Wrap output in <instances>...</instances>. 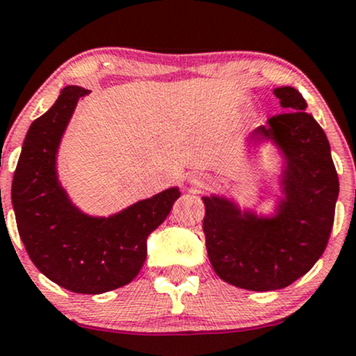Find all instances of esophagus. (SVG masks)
<instances>
[{
	"instance_id": "1",
	"label": "esophagus",
	"mask_w": 356,
	"mask_h": 356,
	"mask_svg": "<svg viewBox=\"0 0 356 356\" xmlns=\"http://www.w3.org/2000/svg\"><path fill=\"white\" fill-rule=\"evenodd\" d=\"M212 179L209 177V175H195V177L191 179V184H194L195 187H199V189H202V187L209 186L211 184Z\"/></svg>"
}]
</instances>
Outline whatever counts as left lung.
I'll return each instance as SVG.
<instances>
[{
  "label": "left lung",
  "mask_w": 356,
  "mask_h": 356,
  "mask_svg": "<svg viewBox=\"0 0 356 356\" xmlns=\"http://www.w3.org/2000/svg\"><path fill=\"white\" fill-rule=\"evenodd\" d=\"M286 113L268 119L254 137L277 140L286 157L285 200L275 219L242 213L219 197H204L209 260L227 284L252 292L284 289L310 270L327 248L338 197V174L327 136L305 113L302 94L278 88Z\"/></svg>",
  "instance_id": "obj_1"
}]
</instances>
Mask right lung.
<instances>
[{"label":"right lung","instance_id":"right-lung-1","mask_svg":"<svg viewBox=\"0 0 356 356\" xmlns=\"http://www.w3.org/2000/svg\"><path fill=\"white\" fill-rule=\"evenodd\" d=\"M88 89L67 86L24 137L13 177L11 199L21 241L38 270L74 293L97 295L129 284L147 254L179 189L140 200L109 219L81 213L56 177V152L72 111Z\"/></svg>","mask_w":356,"mask_h":356}]
</instances>
